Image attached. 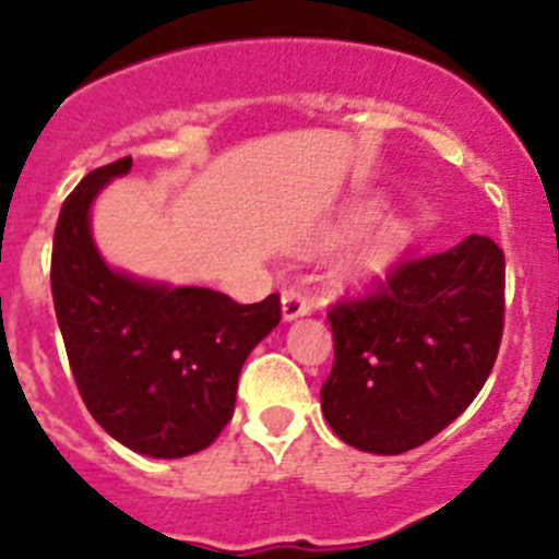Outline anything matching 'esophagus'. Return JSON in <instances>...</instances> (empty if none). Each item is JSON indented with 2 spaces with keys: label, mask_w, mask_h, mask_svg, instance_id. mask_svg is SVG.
<instances>
[{
  "label": "esophagus",
  "mask_w": 559,
  "mask_h": 559,
  "mask_svg": "<svg viewBox=\"0 0 559 559\" xmlns=\"http://www.w3.org/2000/svg\"><path fill=\"white\" fill-rule=\"evenodd\" d=\"M310 308H313V305H310V296L305 294L302 288L283 290V316L288 322L290 319H299V316L310 313Z\"/></svg>",
  "instance_id": "1"
}]
</instances>
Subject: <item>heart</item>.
Returning <instances> with one entry per match:
<instances>
[{"instance_id": "1", "label": "heart", "mask_w": 559, "mask_h": 559, "mask_svg": "<svg viewBox=\"0 0 559 559\" xmlns=\"http://www.w3.org/2000/svg\"><path fill=\"white\" fill-rule=\"evenodd\" d=\"M369 218H372V210L360 206V210H355L353 215H347V224H344V229L347 231L358 229V226L367 224ZM403 243H406V226L403 224L380 226V229L369 237L367 243L360 246L358 257L353 260V271L360 276L378 274V271H383L389 263H392L394 254H397L400 246Z\"/></svg>"}]
</instances>
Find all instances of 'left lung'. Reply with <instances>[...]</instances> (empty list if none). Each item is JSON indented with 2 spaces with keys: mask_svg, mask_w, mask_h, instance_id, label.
Wrapping results in <instances>:
<instances>
[{
  "mask_svg": "<svg viewBox=\"0 0 559 559\" xmlns=\"http://www.w3.org/2000/svg\"><path fill=\"white\" fill-rule=\"evenodd\" d=\"M335 437L380 456L423 445L471 406L503 335V251L484 235L439 254L403 251L364 296L330 305Z\"/></svg>",
  "mask_w": 559,
  "mask_h": 559,
  "instance_id": "8db88e82",
  "label": "left lung"
}]
</instances>
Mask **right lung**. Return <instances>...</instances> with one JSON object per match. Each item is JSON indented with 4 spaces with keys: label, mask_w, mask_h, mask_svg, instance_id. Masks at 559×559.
<instances>
[{
    "label": "right lung",
    "mask_w": 559,
    "mask_h": 559,
    "mask_svg": "<svg viewBox=\"0 0 559 559\" xmlns=\"http://www.w3.org/2000/svg\"><path fill=\"white\" fill-rule=\"evenodd\" d=\"M131 156L92 170L61 206L52 302L78 392L97 426L131 451L181 459L210 448L235 412L251 349L283 319L280 294L237 305L210 288L117 274L97 254L88 206Z\"/></svg>",
    "instance_id": "add662e5"
}]
</instances>
